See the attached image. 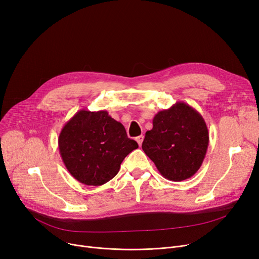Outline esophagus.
I'll return each instance as SVG.
<instances>
[{
	"instance_id": "obj_1",
	"label": "esophagus",
	"mask_w": 259,
	"mask_h": 259,
	"mask_svg": "<svg viewBox=\"0 0 259 259\" xmlns=\"http://www.w3.org/2000/svg\"><path fill=\"white\" fill-rule=\"evenodd\" d=\"M136 140H137L138 144L141 146V145H142V143H143V140H144V136H140V137H138Z\"/></svg>"
}]
</instances>
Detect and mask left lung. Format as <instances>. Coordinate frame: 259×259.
Listing matches in <instances>:
<instances>
[{
  "label": "left lung",
  "instance_id": "1",
  "mask_svg": "<svg viewBox=\"0 0 259 259\" xmlns=\"http://www.w3.org/2000/svg\"><path fill=\"white\" fill-rule=\"evenodd\" d=\"M152 125L142 144L144 152L167 180L180 182L192 178L203 163L209 141L203 117L180 102L157 112Z\"/></svg>",
  "mask_w": 259,
  "mask_h": 259
}]
</instances>
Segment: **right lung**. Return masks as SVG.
I'll return each mask as SVG.
<instances>
[{"mask_svg": "<svg viewBox=\"0 0 259 259\" xmlns=\"http://www.w3.org/2000/svg\"><path fill=\"white\" fill-rule=\"evenodd\" d=\"M62 161L82 184L99 186L119 171L123 159L139 147L107 111L82 109L63 126L58 139Z\"/></svg>", "mask_w": 259, "mask_h": 259, "instance_id": "right-lung-1", "label": "right lung"}]
</instances>
